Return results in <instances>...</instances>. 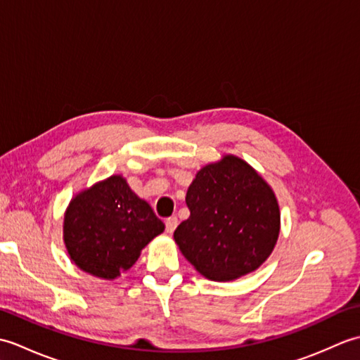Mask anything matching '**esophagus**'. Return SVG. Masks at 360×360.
Segmentation results:
<instances>
[{
	"instance_id": "34e87169",
	"label": "esophagus",
	"mask_w": 360,
	"mask_h": 360,
	"mask_svg": "<svg viewBox=\"0 0 360 360\" xmlns=\"http://www.w3.org/2000/svg\"><path fill=\"white\" fill-rule=\"evenodd\" d=\"M178 224H179V221H178V218H176V217L167 218V219H165V231H167L168 233H173L174 229L178 227Z\"/></svg>"
}]
</instances>
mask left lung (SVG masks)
I'll list each match as a JSON object with an SVG mask.
<instances>
[{
  "instance_id": "1",
  "label": "left lung",
  "mask_w": 360,
  "mask_h": 360,
  "mask_svg": "<svg viewBox=\"0 0 360 360\" xmlns=\"http://www.w3.org/2000/svg\"><path fill=\"white\" fill-rule=\"evenodd\" d=\"M186 202L190 217L173 236L182 255L204 277L240 278L271 255L280 233L278 202L246 160L227 155L202 167Z\"/></svg>"
}]
</instances>
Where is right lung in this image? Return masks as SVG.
<instances>
[{
  "label": "right lung",
  "instance_id": "1",
  "mask_svg": "<svg viewBox=\"0 0 360 360\" xmlns=\"http://www.w3.org/2000/svg\"><path fill=\"white\" fill-rule=\"evenodd\" d=\"M164 229L150 204L120 174H112L72 198L65 213L63 240L82 271L112 280L129 269Z\"/></svg>",
  "mask_w": 360,
  "mask_h": 360
}]
</instances>
